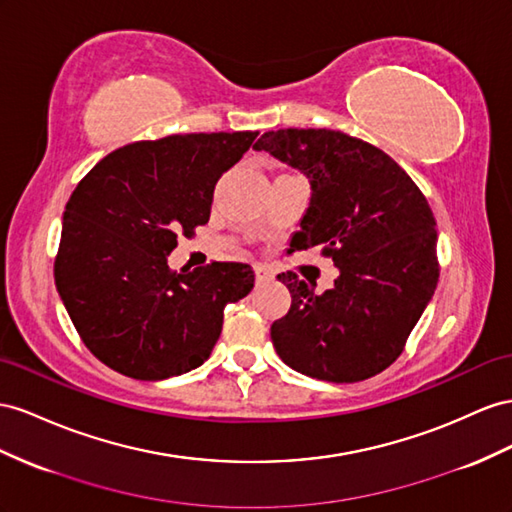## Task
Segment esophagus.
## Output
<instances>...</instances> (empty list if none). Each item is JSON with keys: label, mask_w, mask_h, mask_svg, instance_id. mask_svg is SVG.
<instances>
[{"label": "esophagus", "mask_w": 512, "mask_h": 512, "mask_svg": "<svg viewBox=\"0 0 512 512\" xmlns=\"http://www.w3.org/2000/svg\"><path fill=\"white\" fill-rule=\"evenodd\" d=\"M254 271H256V282H258V284H265V282H269V280L273 278L271 271H269L265 265H256Z\"/></svg>", "instance_id": "34e87169"}]
</instances>
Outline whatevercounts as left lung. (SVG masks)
<instances>
[{"instance_id":"1","label":"left lung","mask_w":512,"mask_h":512,"mask_svg":"<svg viewBox=\"0 0 512 512\" xmlns=\"http://www.w3.org/2000/svg\"><path fill=\"white\" fill-rule=\"evenodd\" d=\"M310 181L290 250L321 247L340 275L316 293L286 271L290 310L271 325L282 362L312 379L355 383L403 353L437 280V230L424 193L383 150L342 131L280 129L254 144Z\"/></svg>"}]
</instances>
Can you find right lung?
Here are the masks:
<instances>
[{
  "label": "right lung",
  "instance_id": "obj_1",
  "mask_svg": "<svg viewBox=\"0 0 512 512\" xmlns=\"http://www.w3.org/2000/svg\"><path fill=\"white\" fill-rule=\"evenodd\" d=\"M258 131L168 135L127 144L81 178L62 219L55 286L77 334L105 366L140 381L209 359L226 303L254 288L243 262L176 273L168 256L211 217L219 178Z\"/></svg>",
  "mask_w": 512,
  "mask_h": 512
}]
</instances>
